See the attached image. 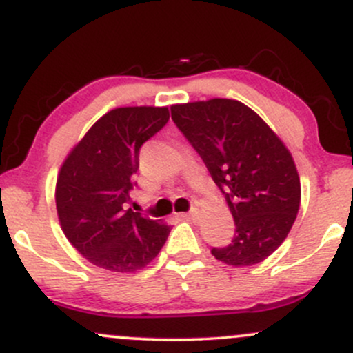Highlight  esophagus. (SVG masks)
I'll list each match as a JSON object with an SVG mask.
<instances>
[{
    "mask_svg": "<svg viewBox=\"0 0 353 353\" xmlns=\"http://www.w3.org/2000/svg\"><path fill=\"white\" fill-rule=\"evenodd\" d=\"M197 216V209H192L190 212H185V214H181V219H194Z\"/></svg>",
    "mask_w": 353,
    "mask_h": 353,
    "instance_id": "1",
    "label": "esophagus"
}]
</instances>
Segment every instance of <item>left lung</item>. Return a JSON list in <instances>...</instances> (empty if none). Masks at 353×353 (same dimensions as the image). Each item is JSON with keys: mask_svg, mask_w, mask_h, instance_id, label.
<instances>
[{"mask_svg": "<svg viewBox=\"0 0 353 353\" xmlns=\"http://www.w3.org/2000/svg\"><path fill=\"white\" fill-rule=\"evenodd\" d=\"M171 114L225 196L236 222L232 241L210 252L234 267L262 262L285 241L301 208V179L289 149L239 101L176 104Z\"/></svg>", "mask_w": 353, "mask_h": 353, "instance_id": "8db88e82", "label": "left lung"}]
</instances>
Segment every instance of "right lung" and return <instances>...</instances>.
Returning a JSON list of instances; mask_svg holds the SVG:
<instances>
[{"label": "right lung", "mask_w": 353, "mask_h": 353, "mask_svg": "<svg viewBox=\"0 0 353 353\" xmlns=\"http://www.w3.org/2000/svg\"><path fill=\"white\" fill-rule=\"evenodd\" d=\"M168 108H117L70 152L56 182L64 236L91 264L136 272L159 254L171 228L128 209L139 149L168 124Z\"/></svg>", "instance_id": "right-lung-1"}]
</instances>
